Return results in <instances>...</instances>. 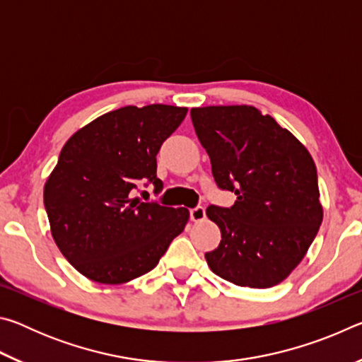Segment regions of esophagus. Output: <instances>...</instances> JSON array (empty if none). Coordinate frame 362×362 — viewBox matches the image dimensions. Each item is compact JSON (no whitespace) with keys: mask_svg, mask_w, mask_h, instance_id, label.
<instances>
[{"mask_svg":"<svg viewBox=\"0 0 362 362\" xmlns=\"http://www.w3.org/2000/svg\"><path fill=\"white\" fill-rule=\"evenodd\" d=\"M189 218L193 220V222H203V220L206 218V211L204 207H194V209L189 211Z\"/></svg>","mask_w":362,"mask_h":362,"instance_id":"34e87169","label":"esophagus"}]
</instances>
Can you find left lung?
<instances>
[{
  "mask_svg": "<svg viewBox=\"0 0 362 362\" xmlns=\"http://www.w3.org/2000/svg\"><path fill=\"white\" fill-rule=\"evenodd\" d=\"M218 188L236 194L231 207H207L222 233L206 252L217 276L252 289L284 281L322 222L315 161L303 144L250 105L192 108Z\"/></svg>",
  "mask_w": 362,
  "mask_h": 362,
  "instance_id": "left-lung-1",
  "label": "left lung"
}]
</instances>
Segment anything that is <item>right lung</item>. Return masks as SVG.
I'll return each mask as SVG.
<instances>
[{"label":"right lung","instance_id":"right-lung-1","mask_svg":"<svg viewBox=\"0 0 362 362\" xmlns=\"http://www.w3.org/2000/svg\"><path fill=\"white\" fill-rule=\"evenodd\" d=\"M188 108L122 107L76 131L45 185L54 241L83 276L124 284L158 265L188 222L185 207L132 198L142 182L163 189L156 155Z\"/></svg>","mask_w":362,"mask_h":362}]
</instances>
